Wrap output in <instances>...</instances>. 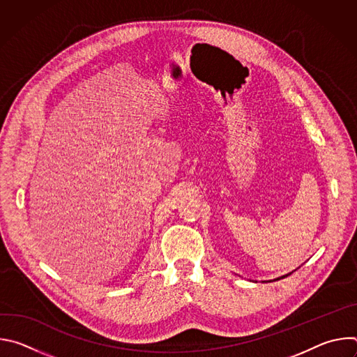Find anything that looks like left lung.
I'll return each instance as SVG.
<instances>
[{
    "instance_id": "8db88e82",
    "label": "left lung",
    "mask_w": 357,
    "mask_h": 357,
    "mask_svg": "<svg viewBox=\"0 0 357 357\" xmlns=\"http://www.w3.org/2000/svg\"><path fill=\"white\" fill-rule=\"evenodd\" d=\"M294 271H295V270H294ZM294 271H292V273H294ZM292 273H288V274H285V275H282V277H278V278H275V280H274V281H278V280H282V278H285V277H288V275H291V274H292Z\"/></svg>"
}]
</instances>
